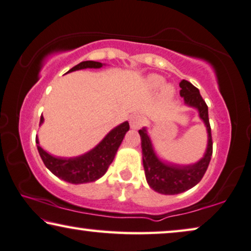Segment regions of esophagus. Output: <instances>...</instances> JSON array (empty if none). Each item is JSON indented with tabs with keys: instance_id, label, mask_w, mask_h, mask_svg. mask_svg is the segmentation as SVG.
I'll return each mask as SVG.
<instances>
[{
	"instance_id": "esophagus-1",
	"label": "esophagus",
	"mask_w": 251,
	"mask_h": 251,
	"mask_svg": "<svg viewBox=\"0 0 251 251\" xmlns=\"http://www.w3.org/2000/svg\"><path fill=\"white\" fill-rule=\"evenodd\" d=\"M129 124L133 129H139L140 127L144 124V119L139 115H134L133 117H130L129 119Z\"/></svg>"
}]
</instances>
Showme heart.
Segmentation results:
<instances>
[{
  "label": "heart",
  "instance_id": "b5f03b06",
  "mask_svg": "<svg viewBox=\"0 0 251 251\" xmlns=\"http://www.w3.org/2000/svg\"><path fill=\"white\" fill-rule=\"evenodd\" d=\"M164 83H165L164 78H162V77L159 76V75H150L147 78V85L151 90L160 89V87L164 85ZM164 95H165V98H167V99L172 97L173 89L171 86H165L164 87Z\"/></svg>",
  "mask_w": 251,
  "mask_h": 251
}]
</instances>
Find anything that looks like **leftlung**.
Instances as JSON below:
<instances>
[{
	"label": "left lung",
	"instance_id": "obj_1",
	"mask_svg": "<svg viewBox=\"0 0 251 251\" xmlns=\"http://www.w3.org/2000/svg\"><path fill=\"white\" fill-rule=\"evenodd\" d=\"M179 94L184 99L188 107L195 108L199 114V118L203 122L207 129V148L203 157L195 164L178 165L160 159L154 151L152 141L146 127L139 130L142 148V160L146 178L149 186L161 195H178L188 191L203 177L213 153L211 129L208 118V107L200 95L199 90L188 80L183 79L179 83Z\"/></svg>",
	"mask_w": 251,
	"mask_h": 251
}]
</instances>
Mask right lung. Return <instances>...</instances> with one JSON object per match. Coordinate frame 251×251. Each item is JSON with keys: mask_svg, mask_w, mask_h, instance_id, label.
Returning <instances> with one entry per match:
<instances>
[{"mask_svg": "<svg viewBox=\"0 0 251 251\" xmlns=\"http://www.w3.org/2000/svg\"><path fill=\"white\" fill-rule=\"evenodd\" d=\"M103 66L104 63L90 61L89 60V61H82L77 66L73 67L68 73L86 68L98 69ZM43 116H41L40 125L43 124ZM128 122L122 123L121 125L112 128L93 149L77 157L63 158L52 156L51 153L47 152L41 147L40 141L36 136L37 150L44 165L56 177L72 183V184H83V183L94 182L105 174L108 167L110 166L112 160L115 159L118 148L122 144L125 134L128 132Z\"/></svg>", "mask_w": 251, "mask_h": 251, "instance_id": "right-lung-1", "label": "right lung"}]
</instances>
